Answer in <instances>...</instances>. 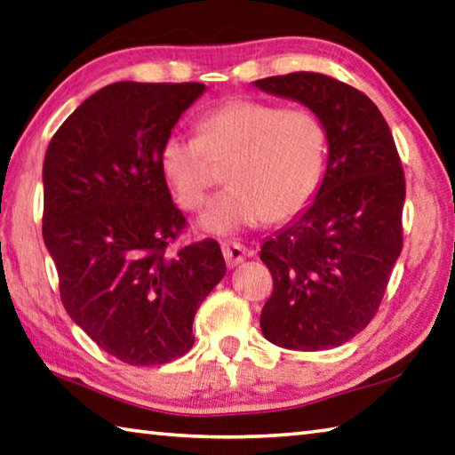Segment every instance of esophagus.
<instances>
[{"mask_svg":"<svg viewBox=\"0 0 455 455\" xmlns=\"http://www.w3.org/2000/svg\"><path fill=\"white\" fill-rule=\"evenodd\" d=\"M222 254H225V260L230 268L238 267V264L244 262L246 256H249V252H246L244 246L241 243H222Z\"/></svg>","mask_w":455,"mask_h":455,"instance_id":"1","label":"esophagus"}]
</instances>
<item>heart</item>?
Wrapping results in <instances>:
<instances>
[{
  "label": "heart",
  "instance_id": "heart-1",
  "mask_svg": "<svg viewBox=\"0 0 455 455\" xmlns=\"http://www.w3.org/2000/svg\"><path fill=\"white\" fill-rule=\"evenodd\" d=\"M199 139L172 131L159 147V167L183 209H201L211 187L209 156L235 155L227 183L206 206L199 227L233 235L268 219L307 209L326 161V129L310 109H284L259 99H230L203 113Z\"/></svg>",
  "mask_w": 455,
  "mask_h": 455
}]
</instances>
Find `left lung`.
I'll return each mask as SVG.
<instances>
[{"label":"left lung","instance_id":"obj_1","mask_svg":"<svg viewBox=\"0 0 455 455\" xmlns=\"http://www.w3.org/2000/svg\"><path fill=\"white\" fill-rule=\"evenodd\" d=\"M252 85L308 107L328 143L312 203L260 246L275 280L260 330L288 350L336 348L374 318L402 252L400 156L378 107L342 81L296 71Z\"/></svg>","mask_w":455,"mask_h":455}]
</instances>
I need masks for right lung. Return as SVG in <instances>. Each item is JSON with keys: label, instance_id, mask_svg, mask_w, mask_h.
Returning <instances> with one entry per match:
<instances>
[{"label": "right lung", "instance_id": "obj_1", "mask_svg": "<svg viewBox=\"0 0 455 455\" xmlns=\"http://www.w3.org/2000/svg\"><path fill=\"white\" fill-rule=\"evenodd\" d=\"M204 89L107 85L65 119L45 153L44 241L63 307L131 366L191 350L195 314L227 272L212 238L169 249L187 220L161 172L159 147Z\"/></svg>", "mask_w": 455, "mask_h": 455}]
</instances>
